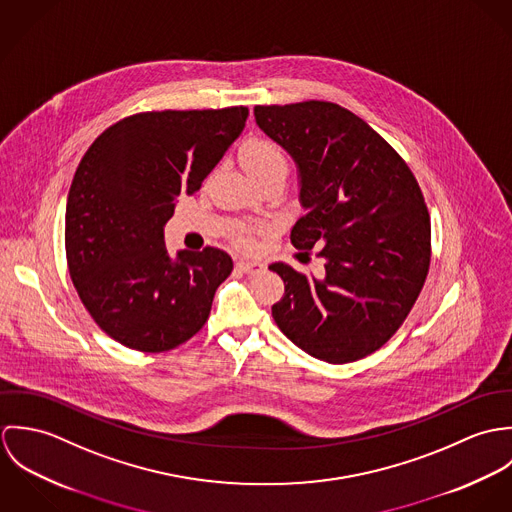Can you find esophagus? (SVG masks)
<instances>
[{"label":"esophagus","mask_w":512,"mask_h":512,"mask_svg":"<svg viewBox=\"0 0 512 512\" xmlns=\"http://www.w3.org/2000/svg\"><path fill=\"white\" fill-rule=\"evenodd\" d=\"M236 268L244 274H258L264 270V264L262 262H254V260H238L236 262Z\"/></svg>","instance_id":"1"}]
</instances>
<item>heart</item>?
<instances>
[{"label": "heart", "instance_id": "heart-1", "mask_svg": "<svg viewBox=\"0 0 512 512\" xmlns=\"http://www.w3.org/2000/svg\"><path fill=\"white\" fill-rule=\"evenodd\" d=\"M240 165L246 169L248 175L254 179L264 177L274 171H286L288 173V153L282 144L270 140V138H248L238 149ZM268 224H252V226H240L234 234V242L242 250H254L256 248V236L270 234Z\"/></svg>", "mask_w": 512, "mask_h": 512}]
</instances>
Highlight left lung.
I'll use <instances>...</instances> for the list:
<instances>
[{"instance_id":"left-lung-1","label":"left lung","mask_w":512,"mask_h":512,"mask_svg":"<svg viewBox=\"0 0 512 512\" xmlns=\"http://www.w3.org/2000/svg\"><path fill=\"white\" fill-rule=\"evenodd\" d=\"M256 124L292 153L305 215L299 256L323 276L272 264L286 286L272 305L280 331L307 355L345 365L378 351L404 323L430 272L432 224L400 153L351 110L323 100L254 106Z\"/></svg>"}]
</instances>
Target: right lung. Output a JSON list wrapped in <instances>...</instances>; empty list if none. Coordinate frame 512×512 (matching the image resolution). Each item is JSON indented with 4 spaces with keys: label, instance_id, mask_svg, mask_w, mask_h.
Here are the masks:
<instances>
[{
    "label": "right lung",
    "instance_id": "1",
    "mask_svg": "<svg viewBox=\"0 0 512 512\" xmlns=\"http://www.w3.org/2000/svg\"><path fill=\"white\" fill-rule=\"evenodd\" d=\"M246 106L159 110L122 118L80 159L67 201L65 250L76 293L114 341L171 351L197 335L232 272L219 248L171 260L163 224L242 134Z\"/></svg>",
    "mask_w": 512,
    "mask_h": 512
}]
</instances>
